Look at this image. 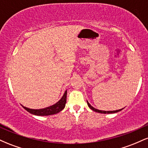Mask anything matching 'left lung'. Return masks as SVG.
<instances>
[{
    "label": "left lung",
    "instance_id": "left-lung-1",
    "mask_svg": "<svg viewBox=\"0 0 148 148\" xmlns=\"http://www.w3.org/2000/svg\"><path fill=\"white\" fill-rule=\"evenodd\" d=\"M87 103H88V106H89V108H90V109L92 110V111H95V112H97V113H118V112L122 111V110L123 109V108H122V109H119V110H116V111H101V110H98L97 109V108H95L94 107L92 106L89 103H88V101H87Z\"/></svg>",
    "mask_w": 148,
    "mask_h": 148
}]
</instances>
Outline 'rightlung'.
<instances>
[{
    "instance_id": "add662e5",
    "label": "right lung",
    "mask_w": 148,
    "mask_h": 148,
    "mask_svg": "<svg viewBox=\"0 0 148 148\" xmlns=\"http://www.w3.org/2000/svg\"><path fill=\"white\" fill-rule=\"evenodd\" d=\"M66 101H67V90L64 92L63 96L57 103L52 105V106L47 107V108H41V109H32V108H28L23 106H22L27 111L32 113V114L39 115V116H47V115L56 114V113L62 111V109H64Z\"/></svg>"
}]
</instances>
